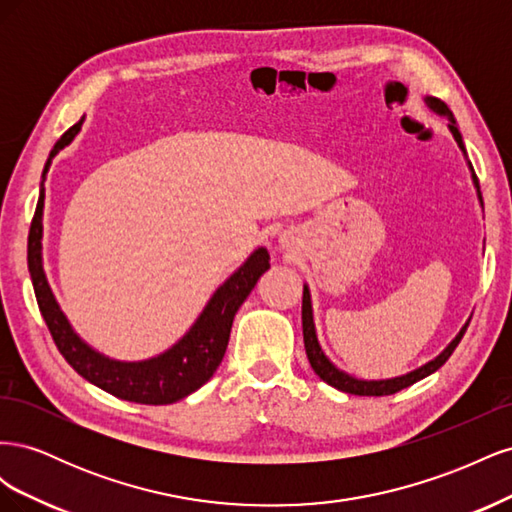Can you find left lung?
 Listing matches in <instances>:
<instances>
[{
  "label": "left lung",
  "instance_id": "8db88e82",
  "mask_svg": "<svg viewBox=\"0 0 512 512\" xmlns=\"http://www.w3.org/2000/svg\"><path fill=\"white\" fill-rule=\"evenodd\" d=\"M425 102H427V106L431 108L433 113L444 115V117L448 119V130L453 132L459 149L463 151V156L468 158L466 145H463V138H461V132H459V128H457V121H455V117H453V113H451V108H448V106H446L442 100H438V98H425ZM468 166H470V173H472L474 188H476V192H478V200H480V205H483V196H480V185H478L476 173H474V168H472L470 162H468ZM301 318H303V342H305L307 359H309V365H312V369L320 376V380H324L327 384L335 386L337 391H344V393H350V395H374V397L393 395V393H397V391H401V389H406V386H410V384H414V382H418V380L427 378L429 374H433V371H438V369L448 361V356L453 354V350H455L457 344L461 342V337H463V333H466L468 324H470V322L463 324L461 331L457 333V337L436 356V359L425 363L423 367H418V369L410 371V374L397 376V378H389V380H359V378H354V376L346 374V371L337 369V367L329 361V356L322 352V348H320V344H318V335H316V324H314L312 294H309V288H307V286H303V309H301Z\"/></svg>",
  "mask_w": 512,
  "mask_h": 512
}]
</instances>
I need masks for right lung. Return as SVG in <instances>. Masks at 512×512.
Segmentation results:
<instances>
[{
	"label": "right lung",
	"instance_id": "add662e5",
	"mask_svg": "<svg viewBox=\"0 0 512 512\" xmlns=\"http://www.w3.org/2000/svg\"><path fill=\"white\" fill-rule=\"evenodd\" d=\"M81 126L83 119L79 123H74V126L59 138L42 170L40 198L27 239V267L29 275H32L38 307L46 327H49L53 335L57 350L64 354V359L72 365V369L79 371L87 382L96 384L98 389L119 399L134 401V404H175V401L188 397L190 393L200 389V386L215 374V369L220 367L237 309L243 305L247 294L256 286L258 277L271 267L269 252L265 247L254 250L250 258H247L243 265L213 292V297L209 299L203 312H200L190 331L162 354L151 356L147 361L128 363L108 359L102 352L91 348L76 335L66 314L61 312L59 303L55 301V294L49 282H46L42 267L44 179L46 173H49L53 158L74 141V136L79 134Z\"/></svg>",
	"mask_w": 512,
	"mask_h": 512
}]
</instances>
